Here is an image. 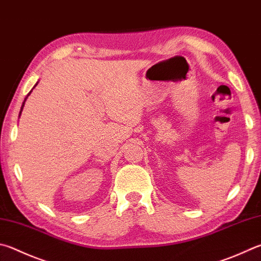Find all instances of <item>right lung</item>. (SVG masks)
<instances>
[{"label": "right lung", "instance_id": "add662e5", "mask_svg": "<svg viewBox=\"0 0 261 261\" xmlns=\"http://www.w3.org/2000/svg\"><path fill=\"white\" fill-rule=\"evenodd\" d=\"M36 85H37V83H36V84L34 85V88L36 87ZM34 88H33V89H34ZM33 89H32V90H33ZM32 90H31V91H30V93H28V94H27V97H28V96H30V94H31V92H32ZM27 97L25 98V100H23V102H22V105H21V108H20V113H19V117H20V114H21V112H22V108H23V105H25V101H26V99H27Z\"/></svg>", "mask_w": 261, "mask_h": 261}]
</instances>
